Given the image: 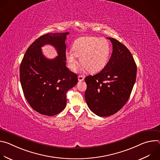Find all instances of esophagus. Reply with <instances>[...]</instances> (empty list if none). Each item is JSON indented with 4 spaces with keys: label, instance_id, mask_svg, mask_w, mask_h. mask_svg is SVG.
<instances>
[{
    "label": "esophagus",
    "instance_id": "esophagus-1",
    "mask_svg": "<svg viewBox=\"0 0 160 160\" xmlns=\"http://www.w3.org/2000/svg\"><path fill=\"white\" fill-rule=\"evenodd\" d=\"M84 78H85V76L81 75H79L78 77V81L81 82V81H83L84 80Z\"/></svg>",
    "mask_w": 160,
    "mask_h": 160
}]
</instances>
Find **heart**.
<instances>
[{
    "mask_svg": "<svg viewBox=\"0 0 160 160\" xmlns=\"http://www.w3.org/2000/svg\"><path fill=\"white\" fill-rule=\"evenodd\" d=\"M110 54L111 46L106 39L87 36L77 38L73 43L72 51H66L65 58L68 68L73 71L78 67V57L83 70L97 73L106 67Z\"/></svg>",
    "mask_w": 160,
    "mask_h": 160,
    "instance_id": "heart-1",
    "label": "heart"
}]
</instances>
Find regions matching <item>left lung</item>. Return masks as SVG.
I'll list each match as a JSON object with an SVG mask.
<instances>
[{"mask_svg":"<svg viewBox=\"0 0 160 160\" xmlns=\"http://www.w3.org/2000/svg\"><path fill=\"white\" fill-rule=\"evenodd\" d=\"M112 52L107 65L95 75L85 77V99L98 116L114 115L128 101L137 75V66L125 45L112 38Z\"/></svg>","mask_w":160,"mask_h":160,"instance_id":"left-lung-1","label":"left lung"}]
</instances>
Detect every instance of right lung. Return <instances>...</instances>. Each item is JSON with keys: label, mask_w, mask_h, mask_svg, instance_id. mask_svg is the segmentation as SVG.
I'll return each mask as SVG.
<instances>
[{"label": "right lung", "mask_w": 160, "mask_h": 160, "mask_svg": "<svg viewBox=\"0 0 160 160\" xmlns=\"http://www.w3.org/2000/svg\"><path fill=\"white\" fill-rule=\"evenodd\" d=\"M66 33H49L34 41L20 64L19 77L25 97L41 115L54 116L66 105L67 91L78 82V76L66 66ZM54 46L58 56L49 60L42 54L44 44Z\"/></svg>", "instance_id": "1"}]
</instances>
